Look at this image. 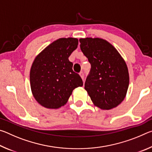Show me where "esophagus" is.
Returning <instances> with one entry per match:
<instances>
[{
	"instance_id": "esophagus-1",
	"label": "esophagus",
	"mask_w": 152,
	"mask_h": 152,
	"mask_svg": "<svg viewBox=\"0 0 152 152\" xmlns=\"http://www.w3.org/2000/svg\"><path fill=\"white\" fill-rule=\"evenodd\" d=\"M79 74H80V76L81 78H82V79H84V74L83 72H80L79 73Z\"/></svg>"
}]
</instances>
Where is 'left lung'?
I'll use <instances>...</instances> for the list:
<instances>
[{
	"mask_svg": "<svg viewBox=\"0 0 152 152\" xmlns=\"http://www.w3.org/2000/svg\"><path fill=\"white\" fill-rule=\"evenodd\" d=\"M79 41L91 65L84 88L95 106L104 110L116 107L124 100L129 83L125 61L106 40L87 37Z\"/></svg>",
	"mask_w": 152,
	"mask_h": 152,
	"instance_id": "obj_1",
	"label": "left lung"
}]
</instances>
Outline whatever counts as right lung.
Listing matches in <instances>:
<instances>
[{
    "label": "right lung",
    "mask_w": 152,
    "mask_h": 152,
    "mask_svg": "<svg viewBox=\"0 0 152 152\" xmlns=\"http://www.w3.org/2000/svg\"><path fill=\"white\" fill-rule=\"evenodd\" d=\"M76 38H60L46 47L33 61L30 84L35 99L48 109L64 106L74 89L83 85L68 58L78 47Z\"/></svg>",
    "instance_id": "1"
}]
</instances>
